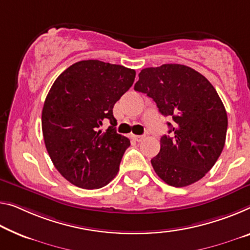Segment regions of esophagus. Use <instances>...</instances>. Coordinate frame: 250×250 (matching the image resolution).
Masks as SVG:
<instances>
[{
	"mask_svg": "<svg viewBox=\"0 0 250 250\" xmlns=\"http://www.w3.org/2000/svg\"><path fill=\"white\" fill-rule=\"evenodd\" d=\"M132 138H133L134 141H136V142H141V141L144 138V136H141V135H132Z\"/></svg>",
	"mask_w": 250,
	"mask_h": 250,
	"instance_id": "1",
	"label": "esophagus"
}]
</instances>
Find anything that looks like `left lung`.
I'll return each mask as SVG.
<instances>
[{
	"mask_svg": "<svg viewBox=\"0 0 250 250\" xmlns=\"http://www.w3.org/2000/svg\"><path fill=\"white\" fill-rule=\"evenodd\" d=\"M134 86L156 103L163 116H171L168 134L151 160L165 183L182 188L199 181L211 170L225 146L228 118L210 82L184 64L145 68Z\"/></svg>",
	"mask_w": 250,
	"mask_h": 250,
	"instance_id": "left-lung-1",
	"label": "left lung"
}]
</instances>
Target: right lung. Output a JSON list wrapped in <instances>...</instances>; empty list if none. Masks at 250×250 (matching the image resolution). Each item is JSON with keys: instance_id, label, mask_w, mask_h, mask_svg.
<instances>
[{"instance_id": "1", "label": "right lung", "mask_w": 250, "mask_h": 250, "mask_svg": "<svg viewBox=\"0 0 250 250\" xmlns=\"http://www.w3.org/2000/svg\"><path fill=\"white\" fill-rule=\"evenodd\" d=\"M135 75L120 64L83 60L53 83L42 109V133L53 165L74 186L99 189L116 176L130 142L116 133L113 108ZM106 120L112 126L102 132Z\"/></svg>"}]
</instances>
